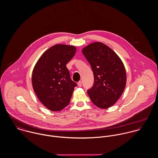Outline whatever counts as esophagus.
<instances>
[{"label":"esophagus","mask_w":158,"mask_h":158,"mask_svg":"<svg viewBox=\"0 0 158 158\" xmlns=\"http://www.w3.org/2000/svg\"><path fill=\"white\" fill-rule=\"evenodd\" d=\"M77 85H78V86H79V87H81V86H82V81H79V82H78V83H77Z\"/></svg>","instance_id":"esophagus-1"}]
</instances>
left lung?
I'll list each match as a JSON object with an SVG mask.
<instances>
[{
    "mask_svg": "<svg viewBox=\"0 0 158 158\" xmlns=\"http://www.w3.org/2000/svg\"><path fill=\"white\" fill-rule=\"evenodd\" d=\"M82 53L92 68L94 83L88 94L97 107L107 109L119 99L127 83L125 68L119 56L108 46L100 42L91 43Z\"/></svg>",
    "mask_w": 158,
    "mask_h": 158,
    "instance_id": "8db88e82",
    "label": "left lung"
}]
</instances>
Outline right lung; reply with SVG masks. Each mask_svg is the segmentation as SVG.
I'll return each instance as SVG.
<instances>
[{"label":"right lung","instance_id":"obj_1","mask_svg":"<svg viewBox=\"0 0 158 158\" xmlns=\"http://www.w3.org/2000/svg\"><path fill=\"white\" fill-rule=\"evenodd\" d=\"M75 46L56 44L47 49L38 60L32 72L33 90L47 109L59 111L67 106L74 88L66 64L74 56Z\"/></svg>","mask_w":158,"mask_h":158}]
</instances>
